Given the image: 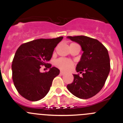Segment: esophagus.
Listing matches in <instances>:
<instances>
[{
	"label": "esophagus",
	"instance_id": "34e87169",
	"mask_svg": "<svg viewBox=\"0 0 123 123\" xmlns=\"http://www.w3.org/2000/svg\"><path fill=\"white\" fill-rule=\"evenodd\" d=\"M60 74L61 75H64L65 74V73L63 72V71H60Z\"/></svg>",
	"mask_w": 123,
	"mask_h": 123
}]
</instances>
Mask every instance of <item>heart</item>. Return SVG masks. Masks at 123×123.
Segmentation results:
<instances>
[{
    "label": "heart",
    "instance_id": "1",
    "mask_svg": "<svg viewBox=\"0 0 123 123\" xmlns=\"http://www.w3.org/2000/svg\"><path fill=\"white\" fill-rule=\"evenodd\" d=\"M55 65L63 71H68L72 68L73 66V63L70 60L60 58L56 60L55 62Z\"/></svg>",
    "mask_w": 123,
    "mask_h": 123
}]
</instances>
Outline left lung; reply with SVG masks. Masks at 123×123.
Masks as SVG:
<instances>
[{
  "mask_svg": "<svg viewBox=\"0 0 123 123\" xmlns=\"http://www.w3.org/2000/svg\"><path fill=\"white\" fill-rule=\"evenodd\" d=\"M67 38L81 45L83 54L76 65L74 81L67 85L68 91L74 96L87 99L96 95L104 87L110 70L107 49L98 40L84 36H68Z\"/></svg>",
  "mask_w": 123,
  "mask_h": 123,
  "instance_id": "obj_1",
  "label": "left lung"
}]
</instances>
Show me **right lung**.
Masks as SVG:
<instances>
[{
	"mask_svg": "<svg viewBox=\"0 0 123 123\" xmlns=\"http://www.w3.org/2000/svg\"><path fill=\"white\" fill-rule=\"evenodd\" d=\"M63 38L34 40L23 44L17 49L12 65V79L17 91L24 98L34 102L47 94L52 81L60 73L58 68L51 67L48 63ZM43 65L49 71L40 72Z\"/></svg>",
	"mask_w": 123,
	"mask_h": 123,
	"instance_id": "right-lung-1",
	"label": "right lung"
}]
</instances>
